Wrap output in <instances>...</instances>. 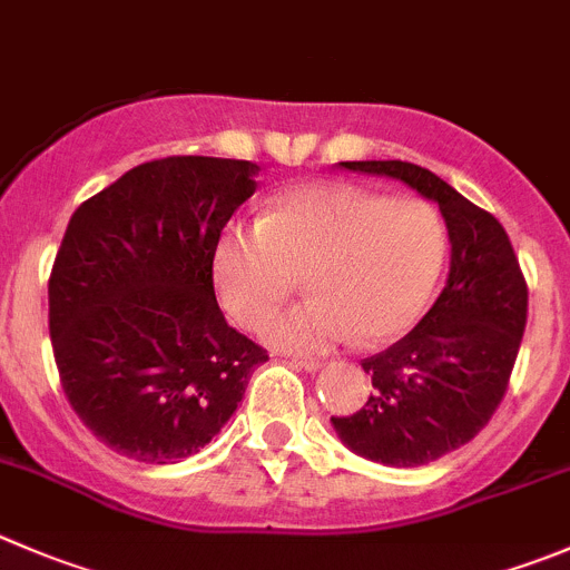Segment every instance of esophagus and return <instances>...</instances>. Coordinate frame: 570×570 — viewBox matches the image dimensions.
Masks as SVG:
<instances>
[{
    "mask_svg": "<svg viewBox=\"0 0 570 570\" xmlns=\"http://www.w3.org/2000/svg\"><path fill=\"white\" fill-rule=\"evenodd\" d=\"M292 364H295V367L308 370V373H314V370L323 367V362H320V358H301V356H292Z\"/></svg>",
    "mask_w": 570,
    "mask_h": 570,
    "instance_id": "34e87169",
    "label": "esophagus"
}]
</instances>
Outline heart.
I'll return each mask as SVG.
<instances>
[{"mask_svg": "<svg viewBox=\"0 0 570 570\" xmlns=\"http://www.w3.org/2000/svg\"><path fill=\"white\" fill-rule=\"evenodd\" d=\"M449 230L432 203L390 200L351 184H303L264 219L230 223L212 256L219 303L242 328H262L307 275L313 297L271 321L281 351L320 353L406 334L432 301Z\"/></svg>", "mask_w": 570, "mask_h": 570, "instance_id": "1", "label": "heart"}]
</instances>
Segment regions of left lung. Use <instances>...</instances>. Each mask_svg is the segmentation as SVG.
<instances>
[{"label":"left lung","instance_id":"1","mask_svg":"<svg viewBox=\"0 0 570 570\" xmlns=\"http://www.w3.org/2000/svg\"><path fill=\"white\" fill-rule=\"evenodd\" d=\"M347 173L406 184L443 212L451 239L449 284L403 340L362 358L373 395L331 417L364 460L417 468L471 443L504 401L527 328L529 289L504 225L454 186L406 161H342Z\"/></svg>","mask_w":570,"mask_h":570}]
</instances>
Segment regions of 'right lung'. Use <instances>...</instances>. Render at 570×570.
I'll use <instances>...</instances> for the list:
<instances>
[{
  "instance_id": "right-lung-1",
  "label": "right lung",
  "mask_w": 570,
  "mask_h": 570,
  "mask_svg": "<svg viewBox=\"0 0 570 570\" xmlns=\"http://www.w3.org/2000/svg\"><path fill=\"white\" fill-rule=\"evenodd\" d=\"M256 175L234 158H158L71 214L49 275L55 364L82 425L127 460L197 454L269 358L228 325L212 269Z\"/></svg>"
}]
</instances>
